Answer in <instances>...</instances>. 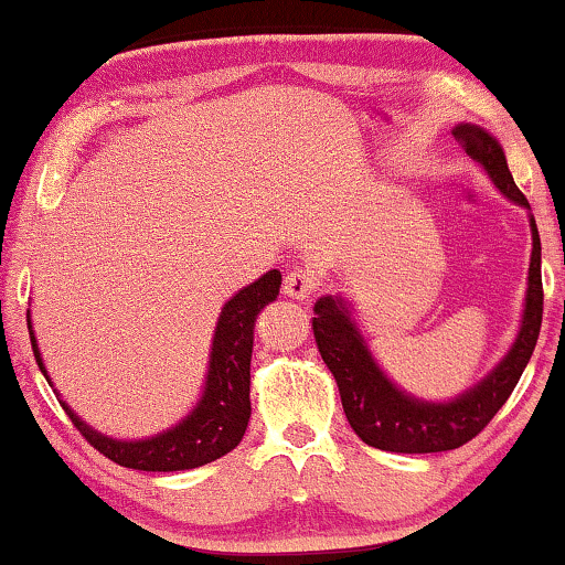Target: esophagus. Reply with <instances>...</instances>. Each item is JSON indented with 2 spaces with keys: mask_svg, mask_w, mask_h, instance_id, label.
Masks as SVG:
<instances>
[{
  "mask_svg": "<svg viewBox=\"0 0 565 565\" xmlns=\"http://www.w3.org/2000/svg\"><path fill=\"white\" fill-rule=\"evenodd\" d=\"M317 286H320V279H317L315 271H309V268H294L284 279V294L291 299H307L309 294L317 291Z\"/></svg>",
  "mask_w": 565,
  "mask_h": 565,
  "instance_id": "34e87169",
  "label": "esophagus"
}]
</instances>
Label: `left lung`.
I'll return each instance as SVG.
<instances>
[{
    "label": "left lung",
    "instance_id": "8db88e82",
    "mask_svg": "<svg viewBox=\"0 0 565 565\" xmlns=\"http://www.w3.org/2000/svg\"><path fill=\"white\" fill-rule=\"evenodd\" d=\"M452 138L466 156L483 166L499 192L514 204L530 210L527 196L514 184L504 150L497 138L479 125L452 127ZM532 256L527 274L522 324L518 340L497 369L450 402H423L392 384L365 345L359 324L343 299L322 297L315 305L312 330L322 361L338 381L340 402L355 435L371 448L388 452H440L473 440L491 417L502 409L518 386L524 365L535 351L543 322V276H540V235L530 214Z\"/></svg>",
    "mask_w": 565,
    "mask_h": 565
}]
</instances>
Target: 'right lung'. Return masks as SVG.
Masks as SVG:
<instances>
[{"instance_id":"obj_1","label":"right lung","mask_w":565,"mask_h":565,"mask_svg":"<svg viewBox=\"0 0 565 565\" xmlns=\"http://www.w3.org/2000/svg\"><path fill=\"white\" fill-rule=\"evenodd\" d=\"M281 274L268 271L258 281L245 286L222 307L217 328L212 338L210 371L202 399L181 419L177 427L153 435L148 440H113L107 435L92 430L84 419L74 415V409L61 399V407L86 443L94 445L102 456L115 460L117 466L135 468V471H186L212 463L237 448L243 440L245 427L250 419V353H253V328L256 317L268 301L279 297ZM30 343L38 361V369L47 379V371L38 351L33 324L28 315ZM51 384V379H47Z\"/></svg>"}]
</instances>
